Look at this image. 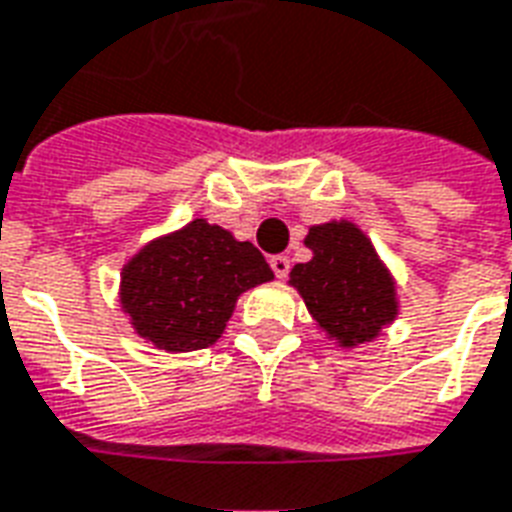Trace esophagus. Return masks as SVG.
Listing matches in <instances>:
<instances>
[{
  "label": "esophagus",
  "instance_id": "1",
  "mask_svg": "<svg viewBox=\"0 0 512 512\" xmlns=\"http://www.w3.org/2000/svg\"><path fill=\"white\" fill-rule=\"evenodd\" d=\"M270 267H272V272H275V275L283 280L288 275V270H291V259H288V256H283V253H278V256H272L270 259Z\"/></svg>",
  "mask_w": 512,
  "mask_h": 512
}]
</instances>
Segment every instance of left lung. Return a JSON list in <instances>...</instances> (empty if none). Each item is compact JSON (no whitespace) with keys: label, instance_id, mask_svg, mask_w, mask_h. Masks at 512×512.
<instances>
[{"label":"left lung","instance_id":"left-lung-1","mask_svg":"<svg viewBox=\"0 0 512 512\" xmlns=\"http://www.w3.org/2000/svg\"><path fill=\"white\" fill-rule=\"evenodd\" d=\"M313 259L291 270V286L332 340L353 348L370 343L399 313L397 286L367 234L351 221L310 226Z\"/></svg>","mask_w":512,"mask_h":512}]
</instances>
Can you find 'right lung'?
Wrapping results in <instances>:
<instances>
[{"instance_id":"add662e5","label":"right lung","mask_w":512,"mask_h":512,"mask_svg":"<svg viewBox=\"0 0 512 512\" xmlns=\"http://www.w3.org/2000/svg\"><path fill=\"white\" fill-rule=\"evenodd\" d=\"M272 278L253 242L194 218L126 261L121 307L134 332L161 351H199L224 334L242 291Z\"/></svg>"}]
</instances>
